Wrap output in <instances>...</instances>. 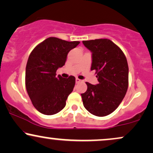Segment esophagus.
<instances>
[{
	"mask_svg": "<svg viewBox=\"0 0 153 153\" xmlns=\"http://www.w3.org/2000/svg\"><path fill=\"white\" fill-rule=\"evenodd\" d=\"M82 80H80V79H78V78L75 79V82H76V83H79V82H80Z\"/></svg>",
	"mask_w": 153,
	"mask_h": 153,
	"instance_id": "obj_1",
	"label": "esophagus"
}]
</instances>
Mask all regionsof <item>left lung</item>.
<instances>
[{
  "mask_svg": "<svg viewBox=\"0 0 153 153\" xmlns=\"http://www.w3.org/2000/svg\"><path fill=\"white\" fill-rule=\"evenodd\" d=\"M92 52L91 71H96L99 83L86 82L81 94L83 106L91 114L105 117L119 106L125 96L129 81L127 58L119 47L108 39L82 41Z\"/></svg>",
  "mask_w": 153,
  "mask_h": 153,
  "instance_id": "8db88e82",
  "label": "left lung"
}]
</instances>
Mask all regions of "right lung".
Here are the masks:
<instances>
[{
  "label": "right lung",
  "instance_id": "obj_1",
  "mask_svg": "<svg viewBox=\"0 0 153 153\" xmlns=\"http://www.w3.org/2000/svg\"><path fill=\"white\" fill-rule=\"evenodd\" d=\"M79 44L78 41L49 37L31 52L26 67V88L32 104L40 113L53 115L65 106L75 78L73 75L68 78L57 77L56 71L65 65L68 52Z\"/></svg>",
  "mask_w": 153,
  "mask_h": 153
}]
</instances>
